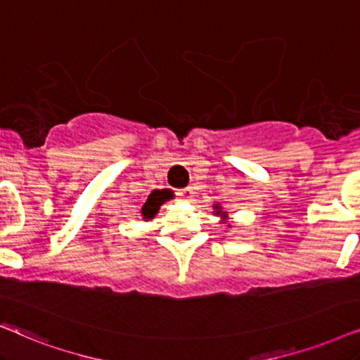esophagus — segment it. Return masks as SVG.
Listing matches in <instances>:
<instances>
[{"label": "esophagus", "instance_id": "obj_1", "mask_svg": "<svg viewBox=\"0 0 360 360\" xmlns=\"http://www.w3.org/2000/svg\"><path fill=\"white\" fill-rule=\"evenodd\" d=\"M176 195H179L180 200L191 201V198H193V190H191L190 186H188V188H181V190H179V193H176Z\"/></svg>", "mask_w": 360, "mask_h": 360}]
</instances>
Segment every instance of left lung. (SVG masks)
<instances>
[{
    "mask_svg": "<svg viewBox=\"0 0 360 360\" xmlns=\"http://www.w3.org/2000/svg\"><path fill=\"white\" fill-rule=\"evenodd\" d=\"M213 214L219 216V218H221V224H226V226H228V228H231V223H229V214H228V211H226V210L223 208V206H221L219 203L213 205Z\"/></svg>",
    "mask_w": 360,
    "mask_h": 360,
    "instance_id": "obj_1",
    "label": "left lung"
}]
</instances>
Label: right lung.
<instances>
[{"label": "right lung", "mask_w": 360, "mask_h": 360, "mask_svg": "<svg viewBox=\"0 0 360 360\" xmlns=\"http://www.w3.org/2000/svg\"><path fill=\"white\" fill-rule=\"evenodd\" d=\"M167 200H170L169 196V191H154V193L149 195V198L146 200L144 206H142L141 210V214H142V219L144 221H150L155 218V214L159 213L160 206L165 203Z\"/></svg>", "instance_id": "1"}]
</instances>
